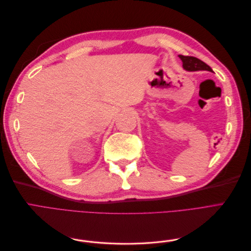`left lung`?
Returning a JSON list of instances; mask_svg holds the SVG:
<instances>
[{
	"instance_id": "left-lung-1",
	"label": "left lung",
	"mask_w": 251,
	"mask_h": 251,
	"mask_svg": "<svg viewBox=\"0 0 251 251\" xmlns=\"http://www.w3.org/2000/svg\"><path fill=\"white\" fill-rule=\"evenodd\" d=\"M179 58L182 60V67L183 69L189 72L195 71H209L212 72L211 68L202 62L201 59L194 57V56H184V55H178Z\"/></svg>"
}]
</instances>
